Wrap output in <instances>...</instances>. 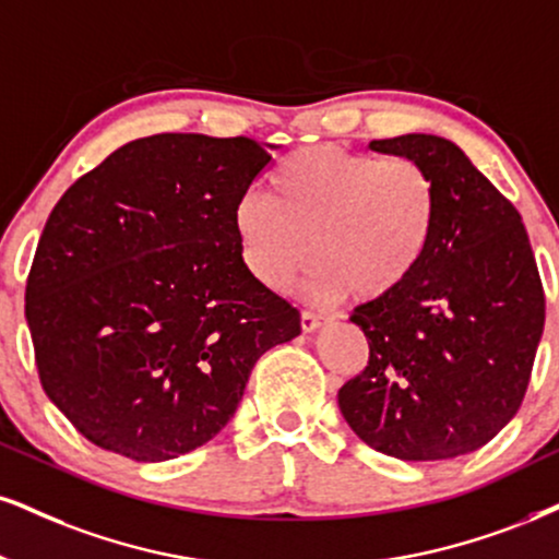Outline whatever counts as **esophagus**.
<instances>
[{
	"label": "esophagus",
	"instance_id": "obj_1",
	"mask_svg": "<svg viewBox=\"0 0 559 559\" xmlns=\"http://www.w3.org/2000/svg\"><path fill=\"white\" fill-rule=\"evenodd\" d=\"M319 326H321V316H316L311 311L300 313V329H302V332H316Z\"/></svg>",
	"mask_w": 559,
	"mask_h": 559
}]
</instances>
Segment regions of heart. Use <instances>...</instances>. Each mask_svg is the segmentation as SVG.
<instances>
[{
    "label": "heart",
    "instance_id": "1",
    "mask_svg": "<svg viewBox=\"0 0 559 559\" xmlns=\"http://www.w3.org/2000/svg\"><path fill=\"white\" fill-rule=\"evenodd\" d=\"M438 217V181L415 157L313 144L269 174V194L238 199L233 230L246 269L269 290H287L313 253V298L378 302L415 280Z\"/></svg>",
    "mask_w": 559,
    "mask_h": 559
}]
</instances>
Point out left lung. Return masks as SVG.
Instances as JSON below:
<instances>
[{
	"mask_svg": "<svg viewBox=\"0 0 559 559\" xmlns=\"http://www.w3.org/2000/svg\"><path fill=\"white\" fill-rule=\"evenodd\" d=\"M415 157L440 189L438 233L415 280L362 302L368 336L360 376L340 389L355 436L402 461L477 451L511 423L526 394L544 329V290L519 210L436 134L373 140Z\"/></svg>",
	"mask_w": 559,
	"mask_h": 559,
	"instance_id": "1",
	"label": "left lung"
}]
</instances>
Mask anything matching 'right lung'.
Masks as SVG:
<instances>
[{"mask_svg":"<svg viewBox=\"0 0 559 559\" xmlns=\"http://www.w3.org/2000/svg\"><path fill=\"white\" fill-rule=\"evenodd\" d=\"M246 136H142L46 219L25 319L46 396L103 451L168 461L236 415L300 313L248 272L233 210L272 155Z\"/></svg>","mask_w":559,"mask_h":559,"instance_id":"add662e5","label":"right lung"}]
</instances>
